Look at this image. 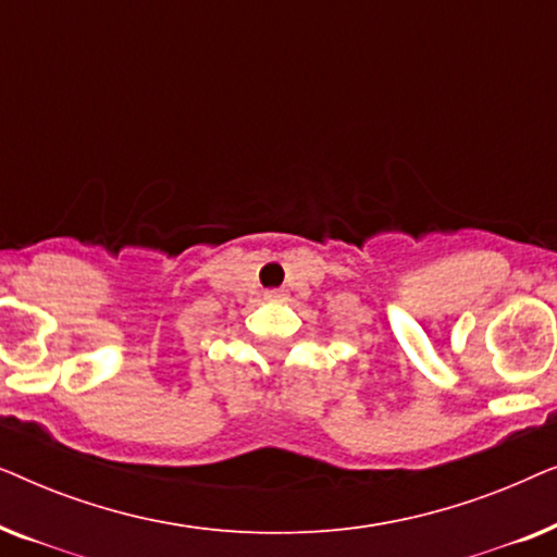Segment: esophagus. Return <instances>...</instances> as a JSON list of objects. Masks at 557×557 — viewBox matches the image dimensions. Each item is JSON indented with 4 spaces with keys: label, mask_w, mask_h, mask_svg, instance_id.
<instances>
[{
    "label": "esophagus",
    "mask_w": 557,
    "mask_h": 557,
    "mask_svg": "<svg viewBox=\"0 0 557 557\" xmlns=\"http://www.w3.org/2000/svg\"><path fill=\"white\" fill-rule=\"evenodd\" d=\"M263 296H265V299H269V301H281V299H286V294L281 292V288H269V292H265Z\"/></svg>",
    "instance_id": "34e87169"
}]
</instances>
